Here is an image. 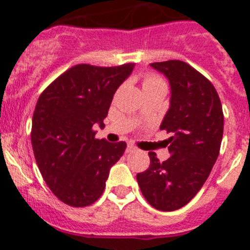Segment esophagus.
<instances>
[{
    "mask_svg": "<svg viewBox=\"0 0 250 250\" xmlns=\"http://www.w3.org/2000/svg\"><path fill=\"white\" fill-rule=\"evenodd\" d=\"M134 150H135V146H134V145L127 144V147H126L127 152H131V151H134Z\"/></svg>",
    "mask_w": 250,
    "mask_h": 250,
    "instance_id": "obj_1",
    "label": "esophagus"
}]
</instances>
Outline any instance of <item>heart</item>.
I'll use <instances>...</instances> for the list:
<instances>
[{
  "label": "heart",
  "mask_w": 250,
  "mask_h": 250,
  "mask_svg": "<svg viewBox=\"0 0 250 250\" xmlns=\"http://www.w3.org/2000/svg\"><path fill=\"white\" fill-rule=\"evenodd\" d=\"M143 86H144V90L150 89V87H165L167 89V85H165L164 80L155 74H147L144 77Z\"/></svg>",
  "instance_id": "1"
}]
</instances>
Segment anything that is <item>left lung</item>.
I'll list each match as a JSON object with an SVG mask.
<instances>
[{
    "label": "left lung",
    "instance_id": "1",
    "mask_svg": "<svg viewBox=\"0 0 250 250\" xmlns=\"http://www.w3.org/2000/svg\"><path fill=\"white\" fill-rule=\"evenodd\" d=\"M169 79L170 107L160 130L170 134V158L160 163L150 151V165L136 175L140 190L161 211L180 209L193 199L210 174L224 129L222 103L213 83L180 60L150 63Z\"/></svg>",
    "mask_w": 250,
    "mask_h": 250
}]
</instances>
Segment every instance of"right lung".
Segmentation results:
<instances>
[{"label": "right lung", "mask_w": 250, "mask_h": 250, "mask_svg": "<svg viewBox=\"0 0 250 250\" xmlns=\"http://www.w3.org/2000/svg\"><path fill=\"white\" fill-rule=\"evenodd\" d=\"M134 63L103 67L75 65L40 95L31 143L40 173L50 190L70 207L91 205L103 195L110 167L123 156L125 141L95 138L104 127L115 91Z\"/></svg>", "instance_id": "1"}]
</instances>
